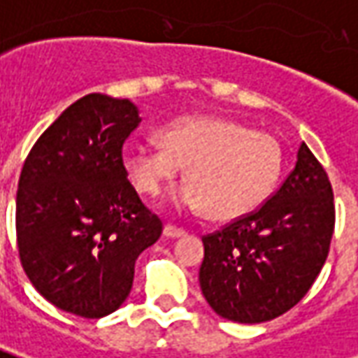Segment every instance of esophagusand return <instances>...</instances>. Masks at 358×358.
<instances>
[{"label":"esophagus","mask_w":358,"mask_h":358,"mask_svg":"<svg viewBox=\"0 0 358 358\" xmlns=\"http://www.w3.org/2000/svg\"><path fill=\"white\" fill-rule=\"evenodd\" d=\"M182 235H186V231L182 229V227H176V225H164V237H169V239H178Z\"/></svg>","instance_id":"obj_1"}]
</instances>
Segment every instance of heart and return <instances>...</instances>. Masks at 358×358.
Returning a JSON list of instances; mask_svg holds the SVG:
<instances>
[{
    "mask_svg": "<svg viewBox=\"0 0 358 358\" xmlns=\"http://www.w3.org/2000/svg\"><path fill=\"white\" fill-rule=\"evenodd\" d=\"M121 164L133 188L157 196L186 166V182L172 194L184 210H206L217 221L239 220L271 198L282 174L276 138L217 115H184L159 131V145L123 150Z\"/></svg>",
    "mask_w": 358,
    "mask_h": 358,
    "instance_id": "obj_1",
    "label": "heart"
}]
</instances>
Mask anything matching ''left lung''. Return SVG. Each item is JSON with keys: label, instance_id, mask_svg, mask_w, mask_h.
Wrapping results in <instances>:
<instances>
[{"label": "left lung", "instance_id": "8db88e82", "mask_svg": "<svg viewBox=\"0 0 358 358\" xmlns=\"http://www.w3.org/2000/svg\"><path fill=\"white\" fill-rule=\"evenodd\" d=\"M335 227L331 182L306 143L280 189L261 208L203 237L201 294L237 323L292 310L322 272Z\"/></svg>", "mask_w": 358, "mask_h": 358}]
</instances>
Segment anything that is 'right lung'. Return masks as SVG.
<instances>
[{
    "instance_id": "1",
    "label": "right lung",
    "mask_w": 358,
    "mask_h": 358,
    "mask_svg": "<svg viewBox=\"0 0 358 358\" xmlns=\"http://www.w3.org/2000/svg\"><path fill=\"white\" fill-rule=\"evenodd\" d=\"M141 123L129 99L87 94L66 108L27 157L17 189V247L36 292L87 320L127 300L135 261L162 221L150 213L121 164Z\"/></svg>"
}]
</instances>
